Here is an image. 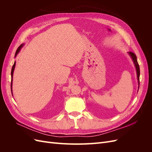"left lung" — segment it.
I'll return each mask as SVG.
<instances>
[{
  "label": "left lung",
  "mask_w": 152,
  "mask_h": 152,
  "mask_svg": "<svg viewBox=\"0 0 152 152\" xmlns=\"http://www.w3.org/2000/svg\"><path fill=\"white\" fill-rule=\"evenodd\" d=\"M129 54L130 55V56L131 57L133 63H134L135 67H136V73H137V81H138V85L140 87V66L139 64L137 63V58L136 56L135 55L134 53H133L132 52H129ZM139 87H138V89H139Z\"/></svg>",
  "instance_id": "8db88e82"
}]
</instances>
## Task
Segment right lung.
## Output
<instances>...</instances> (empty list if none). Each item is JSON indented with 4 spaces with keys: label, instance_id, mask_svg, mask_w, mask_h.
Here are the masks:
<instances>
[{
    "label": "right lung",
    "instance_id": "right-lung-1",
    "mask_svg": "<svg viewBox=\"0 0 152 152\" xmlns=\"http://www.w3.org/2000/svg\"><path fill=\"white\" fill-rule=\"evenodd\" d=\"M23 44H21L19 47H18V48L17 49L16 51V53H15V57L16 56V55L18 54V53L20 52V50L21 49V48L23 47ZM15 65H16V62H15V63H14V65L12 67V69H11V93H12V77H13V72H14V70H15Z\"/></svg>",
    "mask_w": 152,
    "mask_h": 152
}]
</instances>
